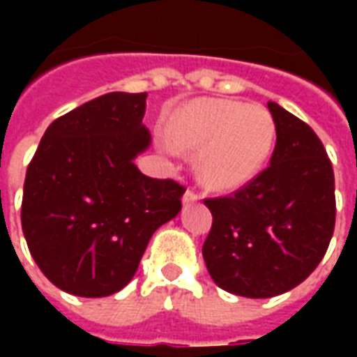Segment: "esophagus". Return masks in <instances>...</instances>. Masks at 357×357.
I'll return each instance as SVG.
<instances>
[{
  "mask_svg": "<svg viewBox=\"0 0 357 357\" xmlns=\"http://www.w3.org/2000/svg\"><path fill=\"white\" fill-rule=\"evenodd\" d=\"M197 201H199V195L195 193L193 189H187L185 195H183V204H193Z\"/></svg>",
  "mask_w": 357,
  "mask_h": 357,
  "instance_id": "esophagus-1",
  "label": "esophagus"
}]
</instances>
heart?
I'll return each instance as SVG.
<instances>
[{
	"instance_id": "heart-1",
	"label": "heart",
	"mask_w": 357,
	"mask_h": 357,
	"mask_svg": "<svg viewBox=\"0 0 357 357\" xmlns=\"http://www.w3.org/2000/svg\"><path fill=\"white\" fill-rule=\"evenodd\" d=\"M275 124L260 105L195 99L174 112L160 147L197 155V178L212 191H235L258 176L273 147Z\"/></svg>"
}]
</instances>
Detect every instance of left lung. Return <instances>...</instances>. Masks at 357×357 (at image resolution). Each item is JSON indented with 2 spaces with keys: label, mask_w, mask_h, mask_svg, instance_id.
Returning <instances> with one entry per match:
<instances>
[{
  "label": "left lung",
  "mask_w": 357,
  "mask_h": 357,
  "mask_svg": "<svg viewBox=\"0 0 357 357\" xmlns=\"http://www.w3.org/2000/svg\"><path fill=\"white\" fill-rule=\"evenodd\" d=\"M275 149L269 166L231 197L206 199L212 229L202 245L210 277L224 291L269 298L306 279L335 229V174L315 132L269 101Z\"/></svg>",
  "instance_id": "left-lung-1"
}]
</instances>
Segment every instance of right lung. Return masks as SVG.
I'll use <instances>...</instances> for the list:
<instances>
[{
	"mask_svg": "<svg viewBox=\"0 0 357 357\" xmlns=\"http://www.w3.org/2000/svg\"><path fill=\"white\" fill-rule=\"evenodd\" d=\"M147 93L112 91L57 118L28 164L22 233L61 291L101 298L122 291L153 233L178 216L185 187L141 174L151 145Z\"/></svg>",
	"mask_w": 357,
	"mask_h": 357,
	"instance_id": "1",
	"label": "right lung"
}]
</instances>
